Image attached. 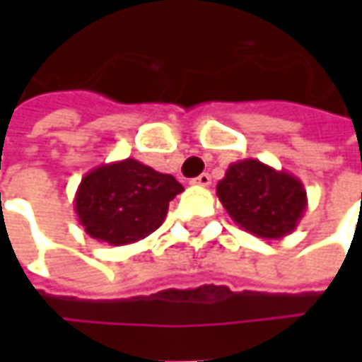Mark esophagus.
<instances>
[{
	"mask_svg": "<svg viewBox=\"0 0 362 362\" xmlns=\"http://www.w3.org/2000/svg\"><path fill=\"white\" fill-rule=\"evenodd\" d=\"M191 185H199V187H209L211 185V175L209 173H202L199 177L191 179Z\"/></svg>",
	"mask_w": 362,
	"mask_h": 362,
	"instance_id": "obj_1",
	"label": "esophagus"
}]
</instances>
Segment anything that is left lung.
Returning a JSON list of instances; mask_svg holds the SVG:
<instances>
[{"instance_id": "obj_1", "label": "left lung", "mask_w": 362, "mask_h": 362, "mask_svg": "<svg viewBox=\"0 0 362 362\" xmlns=\"http://www.w3.org/2000/svg\"><path fill=\"white\" fill-rule=\"evenodd\" d=\"M217 197L242 230L264 240L292 233L308 207L300 179L256 159L231 163Z\"/></svg>"}]
</instances>
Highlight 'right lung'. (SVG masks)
Segmentation results:
<instances>
[{
  "instance_id": "right-lung-1",
  "label": "right lung",
  "mask_w": 362,
  "mask_h": 362,
  "mask_svg": "<svg viewBox=\"0 0 362 362\" xmlns=\"http://www.w3.org/2000/svg\"><path fill=\"white\" fill-rule=\"evenodd\" d=\"M183 191L173 175L136 159L106 163L82 177L74 197L78 221L96 242L127 245L159 230L169 202Z\"/></svg>"
}]
</instances>
